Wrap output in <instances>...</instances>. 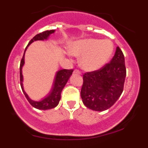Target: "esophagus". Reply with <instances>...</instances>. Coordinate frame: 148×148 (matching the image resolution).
Wrapping results in <instances>:
<instances>
[{"label":"esophagus","mask_w":148,"mask_h":148,"mask_svg":"<svg viewBox=\"0 0 148 148\" xmlns=\"http://www.w3.org/2000/svg\"><path fill=\"white\" fill-rule=\"evenodd\" d=\"M74 74H81V72H80L79 70H78V69H75V70L74 71Z\"/></svg>","instance_id":"obj_1"}]
</instances>
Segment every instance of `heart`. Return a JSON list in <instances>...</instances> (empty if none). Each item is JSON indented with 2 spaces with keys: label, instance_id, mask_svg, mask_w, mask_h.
Wrapping results in <instances>:
<instances>
[{
  "label": "heart",
  "instance_id": "b5f03b06",
  "mask_svg": "<svg viewBox=\"0 0 148 148\" xmlns=\"http://www.w3.org/2000/svg\"><path fill=\"white\" fill-rule=\"evenodd\" d=\"M114 49L113 43L109 40L86 39L76 42L69 49L70 53L81 57L80 66L88 72L97 70L109 60Z\"/></svg>",
  "mask_w": 148,
  "mask_h": 148
}]
</instances>
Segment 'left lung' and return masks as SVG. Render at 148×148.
I'll list each match as a JSON object with an SVG mask.
<instances>
[{
	"mask_svg": "<svg viewBox=\"0 0 148 148\" xmlns=\"http://www.w3.org/2000/svg\"><path fill=\"white\" fill-rule=\"evenodd\" d=\"M125 77V57L118 47L109 63L98 70L84 74V84L81 90L84 104L96 111L109 108L121 95Z\"/></svg>",
	"mask_w": 148,
	"mask_h": 148,
	"instance_id": "obj_1",
	"label": "left lung"
}]
</instances>
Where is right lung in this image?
<instances>
[{
	"instance_id": "obj_1",
	"label": "right lung",
	"mask_w": 148,
	"mask_h": 148,
	"mask_svg": "<svg viewBox=\"0 0 148 148\" xmlns=\"http://www.w3.org/2000/svg\"><path fill=\"white\" fill-rule=\"evenodd\" d=\"M55 31V30H46V31H44L42 32V33H40L35 35V36L29 42L28 46H27V47L25 48L23 58H22L21 60V63H20V84H21V87L22 90H23V94L25 95L26 99H28L29 103L34 107V108H37V109L40 110L51 109V108H55L56 106H58V104L59 101H60V100L61 92H62L64 86L67 84V81L69 80L70 76L72 74L73 69H61V70L58 71L56 74L55 79H54L51 90L49 92L48 95L44 98L43 99H42L41 101H34V100H32L30 99L28 95L26 94V92H25L24 89H23V75H22V67H23L25 62V51H26L27 48H28V46H29L31 43H33V42L37 41V40H47L49 37V36H50V35H51V34L53 33Z\"/></svg>"
}]
</instances>
